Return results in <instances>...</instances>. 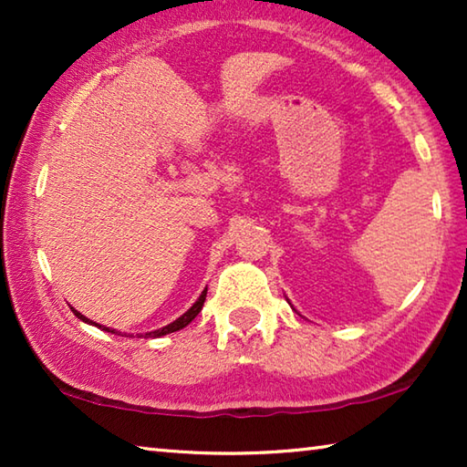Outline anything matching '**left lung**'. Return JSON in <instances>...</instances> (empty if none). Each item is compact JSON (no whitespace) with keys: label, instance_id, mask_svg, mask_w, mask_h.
Listing matches in <instances>:
<instances>
[{"label":"left lung","instance_id":"obj_1","mask_svg":"<svg viewBox=\"0 0 467 467\" xmlns=\"http://www.w3.org/2000/svg\"><path fill=\"white\" fill-rule=\"evenodd\" d=\"M286 300H288V298H286Z\"/></svg>","mask_w":467,"mask_h":467}]
</instances>
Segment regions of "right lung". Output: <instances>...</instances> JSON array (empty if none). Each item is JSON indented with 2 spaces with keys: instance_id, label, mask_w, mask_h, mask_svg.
Instances as JSON below:
<instances>
[{
  "instance_id": "1",
  "label": "right lung",
  "mask_w": 467,
  "mask_h": 467,
  "mask_svg": "<svg viewBox=\"0 0 467 467\" xmlns=\"http://www.w3.org/2000/svg\"><path fill=\"white\" fill-rule=\"evenodd\" d=\"M205 295H208V288H203V292L200 295V298L195 300V303L189 306V309L181 315L179 319H175L172 323H169V326H164V327H158V329H154V331H146V334H140L138 337H161V336H167V334H172V331H179V329H183V327H187L189 323H192L195 317H197V313L202 311V306H203V300H205ZM72 311H74V315L80 321H84V323H88V326H97L99 329H102V331H109V334H121V331H117V329H110V327H107V326H100V323H97V321H92V319H88V317H84V315L80 313V311H76L74 306H72Z\"/></svg>"
}]
</instances>
